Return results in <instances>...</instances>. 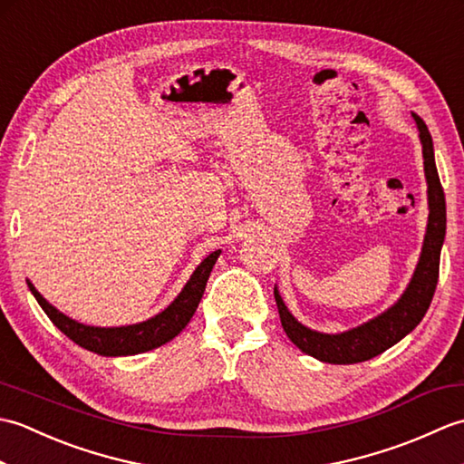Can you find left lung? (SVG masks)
Instances as JSON below:
<instances>
[{"instance_id":"left-lung-1","label":"left lung","mask_w":464,"mask_h":464,"mask_svg":"<svg viewBox=\"0 0 464 464\" xmlns=\"http://www.w3.org/2000/svg\"><path fill=\"white\" fill-rule=\"evenodd\" d=\"M419 127V137L422 143V160H425V177L429 183V225L425 235V245L417 265V271L412 275L407 291L402 293L399 303L392 304L389 311H384L379 317L361 324L357 329L339 334H324L311 331L293 317L289 309L285 307L279 291L275 289V301H277L281 324L287 337L297 347L319 359L323 362L333 364H353L369 361L377 354L384 353L392 344L399 343L405 334L417 327L420 319L425 317L432 295L439 281V263H440V247L445 241L447 229V207L445 193L437 173L435 153H432V137L427 130L425 121L417 113H412Z\"/></svg>"}]
</instances>
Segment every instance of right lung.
Instances as JSON below:
<instances>
[{
	"instance_id": "right-lung-1",
	"label": "right lung",
	"mask_w": 464,
	"mask_h": 464,
	"mask_svg": "<svg viewBox=\"0 0 464 464\" xmlns=\"http://www.w3.org/2000/svg\"><path fill=\"white\" fill-rule=\"evenodd\" d=\"M219 253L221 251H215L209 257L203 259V263L191 275V279L187 281L183 291L179 293V297H177L169 307L161 311L160 314H155L153 319L143 321L140 324H130V327H87V324L65 317L63 313H59L55 307H52V304L35 291L32 283L27 281V285L37 303L42 304L47 317L52 319L55 327L63 334H67L73 343H77L87 351L105 354V357H125V354H137L161 347V344L171 341L185 329V324L191 321L197 304H199L203 297L207 279H209L211 269L217 257H219Z\"/></svg>"
}]
</instances>
